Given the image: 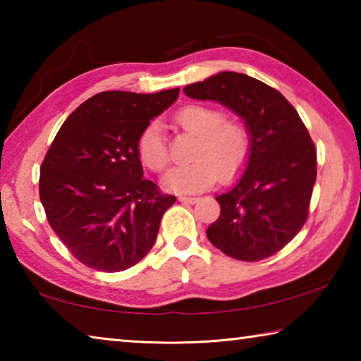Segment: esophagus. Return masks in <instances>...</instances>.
I'll use <instances>...</instances> for the list:
<instances>
[{"label":"esophagus","mask_w":361,"mask_h":361,"mask_svg":"<svg viewBox=\"0 0 361 361\" xmlns=\"http://www.w3.org/2000/svg\"><path fill=\"white\" fill-rule=\"evenodd\" d=\"M178 199L185 204H195L199 200V197H194V195H180Z\"/></svg>","instance_id":"1"}]
</instances>
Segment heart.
Returning <instances> with one entry per match:
<instances>
[{
	"instance_id": "heart-1",
	"label": "heart",
	"mask_w": 361,
	"mask_h": 361,
	"mask_svg": "<svg viewBox=\"0 0 361 361\" xmlns=\"http://www.w3.org/2000/svg\"><path fill=\"white\" fill-rule=\"evenodd\" d=\"M175 124L197 137L186 166L173 167L164 176V186L173 192H199L219 178L229 183L245 169L252 152V135L245 124L226 119L223 109L209 105H186L173 116ZM137 154L151 172H162L169 164V146L162 126L151 121L137 138Z\"/></svg>"
}]
</instances>
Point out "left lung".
I'll list each match as a JSON object with an SVG mask.
<instances>
[{"label":"left lung","mask_w":361,"mask_h":361,"mask_svg":"<svg viewBox=\"0 0 361 361\" xmlns=\"http://www.w3.org/2000/svg\"><path fill=\"white\" fill-rule=\"evenodd\" d=\"M197 100L223 103L252 135L245 173L218 195L221 213L207 237L224 255L261 261L280 252L307 221L317 180V149L295 106L271 85L223 71L183 89Z\"/></svg>","instance_id":"1"}]
</instances>
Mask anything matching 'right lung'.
I'll list each match as a JSON object with an SVG mask.
<instances>
[{"label": "right lung", "mask_w": 361, "mask_h": 361, "mask_svg": "<svg viewBox=\"0 0 361 361\" xmlns=\"http://www.w3.org/2000/svg\"><path fill=\"white\" fill-rule=\"evenodd\" d=\"M178 92L97 94L68 116L47 149L41 204L54 232L84 266L126 271L154 245L176 197L143 178L137 138Z\"/></svg>", "instance_id": "1"}]
</instances>
